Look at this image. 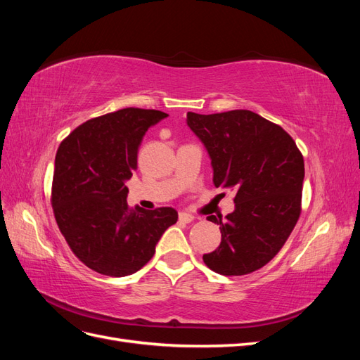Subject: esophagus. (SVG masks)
<instances>
[{"mask_svg":"<svg viewBox=\"0 0 360 360\" xmlns=\"http://www.w3.org/2000/svg\"><path fill=\"white\" fill-rule=\"evenodd\" d=\"M179 219L181 221V222H186V224H189V222H192L195 217L191 214V213H186V212H180L179 213Z\"/></svg>","mask_w":360,"mask_h":360,"instance_id":"esophagus-1","label":"esophagus"}]
</instances>
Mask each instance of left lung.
<instances>
[{
    "label": "left lung",
    "mask_w": 360,
    "mask_h": 360,
    "mask_svg": "<svg viewBox=\"0 0 360 360\" xmlns=\"http://www.w3.org/2000/svg\"><path fill=\"white\" fill-rule=\"evenodd\" d=\"M188 126L209 151L214 186L236 191L226 221L207 217L222 238L204 263L225 276L252 274L279 252L299 221L303 156L279 124L248 110L188 112Z\"/></svg>",
    "instance_id": "obj_1"
}]
</instances>
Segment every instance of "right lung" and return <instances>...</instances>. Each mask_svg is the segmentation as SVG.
<instances>
[{
	"label": "right lung",
	"instance_id": "obj_1",
	"mask_svg": "<svg viewBox=\"0 0 360 360\" xmlns=\"http://www.w3.org/2000/svg\"><path fill=\"white\" fill-rule=\"evenodd\" d=\"M165 117L156 110L124 108L82 123L57 150L53 216L76 258L97 274H135L179 219L172 207L143 210L126 201V181L138 168L141 141L150 126Z\"/></svg>",
	"mask_w": 360,
	"mask_h": 360
}]
</instances>
